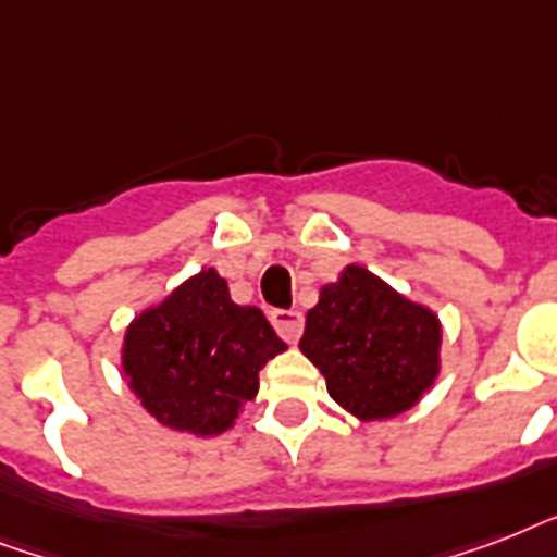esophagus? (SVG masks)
Wrapping results in <instances>:
<instances>
[{
	"label": "esophagus",
	"mask_w": 557,
	"mask_h": 557,
	"mask_svg": "<svg viewBox=\"0 0 557 557\" xmlns=\"http://www.w3.org/2000/svg\"><path fill=\"white\" fill-rule=\"evenodd\" d=\"M271 323H274L280 338L288 341V344H295L300 338V332H304V314L295 312V309H274L271 312Z\"/></svg>",
	"instance_id": "esophagus-1"
}]
</instances>
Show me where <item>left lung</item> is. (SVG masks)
Instances as JSON below:
<instances>
[{
	"instance_id": "1",
	"label": "left lung",
	"mask_w": 557,
	"mask_h": 557,
	"mask_svg": "<svg viewBox=\"0 0 557 557\" xmlns=\"http://www.w3.org/2000/svg\"><path fill=\"white\" fill-rule=\"evenodd\" d=\"M300 352L330 396L361 422H384L422 401L442 370V321L424 304L349 262L306 312Z\"/></svg>"
}]
</instances>
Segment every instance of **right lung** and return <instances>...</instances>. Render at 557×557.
Returning <instances> with one entry per match:
<instances>
[{
    "mask_svg": "<svg viewBox=\"0 0 557 557\" xmlns=\"http://www.w3.org/2000/svg\"><path fill=\"white\" fill-rule=\"evenodd\" d=\"M286 352L257 306L231 300L227 280L201 269L135 314L121 370L141 407L170 431L219 436L260 389V370Z\"/></svg>",
    "mask_w": 557,
    "mask_h": 557,
    "instance_id": "add662e5",
    "label": "right lung"
}]
</instances>
